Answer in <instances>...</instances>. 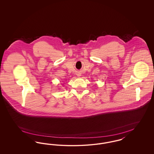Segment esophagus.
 Segmentation results:
<instances>
[{"label":"esophagus","mask_w":154,"mask_h":154,"mask_svg":"<svg viewBox=\"0 0 154 154\" xmlns=\"http://www.w3.org/2000/svg\"><path fill=\"white\" fill-rule=\"evenodd\" d=\"M77 76H78V77H80V76H81V73H78L77 74Z\"/></svg>","instance_id":"obj_1"}]
</instances>
